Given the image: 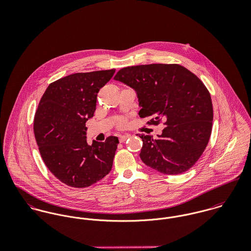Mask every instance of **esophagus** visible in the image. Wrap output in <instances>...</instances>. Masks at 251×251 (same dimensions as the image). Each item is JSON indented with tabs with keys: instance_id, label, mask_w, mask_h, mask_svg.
Returning a JSON list of instances; mask_svg holds the SVG:
<instances>
[{
	"instance_id": "obj_1",
	"label": "esophagus",
	"mask_w": 251,
	"mask_h": 251,
	"mask_svg": "<svg viewBox=\"0 0 251 251\" xmlns=\"http://www.w3.org/2000/svg\"><path fill=\"white\" fill-rule=\"evenodd\" d=\"M129 137H130V135H128V134H126V135H121V136H119V141H120L121 143H124V142L126 141Z\"/></svg>"
}]
</instances>
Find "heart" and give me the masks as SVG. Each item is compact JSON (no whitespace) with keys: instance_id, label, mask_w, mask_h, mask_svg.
Wrapping results in <instances>:
<instances>
[{"instance_id":"1","label":"heart","mask_w":251,"mask_h":251,"mask_svg":"<svg viewBox=\"0 0 251 251\" xmlns=\"http://www.w3.org/2000/svg\"><path fill=\"white\" fill-rule=\"evenodd\" d=\"M125 125H126V121H125V119H119V120H118V122H117V126H118L119 127H124V126H125Z\"/></svg>"}]
</instances>
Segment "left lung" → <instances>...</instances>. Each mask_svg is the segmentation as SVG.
<instances>
[{
  "label": "left lung",
  "mask_w": 251,
  "mask_h": 251,
  "mask_svg": "<svg viewBox=\"0 0 251 251\" xmlns=\"http://www.w3.org/2000/svg\"><path fill=\"white\" fill-rule=\"evenodd\" d=\"M138 96L141 118L148 125L166 126L158 138L142 134L140 157L144 163L167 175L190 169L209 143L213 126V103L204 83L178 64L127 67L115 75Z\"/></svg>",
  "instance_id": "left-lung-1"
}]
</instances>
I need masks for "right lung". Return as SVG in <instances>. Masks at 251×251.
<instances>
[{
	"label": "right lung",
	"instance_id": "add662e5",
	"mask_svg": "<svg viewBox=\"0 0 251 251\" xmlns=\"http://www.w3.org/2000/svg\"><path fill=\"white\" fill-rule=\"evenodd\" d=\"M114 73V69L80 72L58 79L38 103L34 133L40 155L49 171L69 186H90L112 169L118 137L88 145L86 122L94 117L98 94Z\"/></svg>",
	"mask_w": 251,
	"mask_h": 251
}]
</instances>
